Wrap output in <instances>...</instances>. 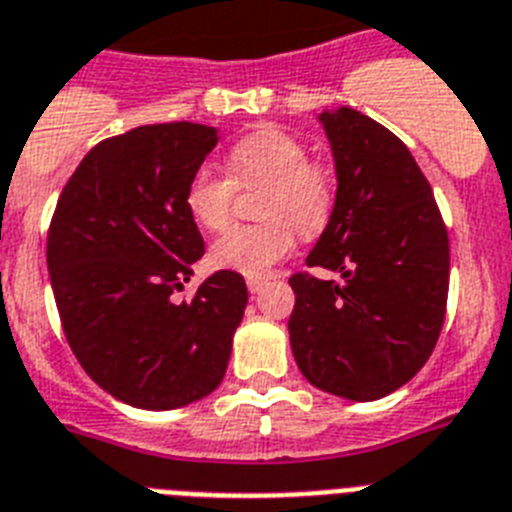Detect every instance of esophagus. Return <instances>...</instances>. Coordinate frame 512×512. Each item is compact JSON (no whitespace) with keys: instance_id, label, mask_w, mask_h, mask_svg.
Returning a JSON list of instances; mask_svg holds the SVG:
<instances>
[{"instance_id":"obj_1","label":"esophagus","mask_w":512,"mask_h":512,"mask_svg":"<svg viewBox=\"0 0 512 512\" xmlns=\"http://www.w3.org/2000/svg\"><path fill=\"white\" fill-rule=\"evenodd\" d=\"M246 285H248V290H251V292H259L261 287L266 285V279L264 277H248Z\"/></svg>"}]
</instances>
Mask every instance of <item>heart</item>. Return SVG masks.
Listing matches in <instances>:
<instances>
[{
	"instance_id": "1",
	"label": "heart",
	"mask_w": 512,
	"mask_h": 512,
	"mask_svg": "<svg viewBox=\"0 0 512 512\" xmlns=\"http://www.w3.org/2000/svg\"><path fill=\"white\" fill-rule=\"evenodd\" d=\"M227 176L199 168L186 183L183 204L204 230L230 222L235 189L264 183L261 222L235 225L209 248V261L227 272L264 274L295 246V230L305 238L326 227L336 199V176L326 160L308 155V144L282 126H261L227 150Z\"/></svg>"
}]
</instances>
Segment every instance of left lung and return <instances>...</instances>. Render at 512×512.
I'll return each instance as SVG.
<instances>
[{
	"label": "left lung",
	"mask_w": 512,
	"mask_h": 512,
	"mask_svg": "<svg viewBox=\"0 0 512 512\" xmlns=\"http://www.w3.org/2000/svg\"><path fill=\"white\" fill-rule=\"evenodd\" d=\"M336 163L329 225L295 272L290 344L310 383L373 401L412 381L438 344L451 248L425 173L393 131L355 108L321 116Z\"/></svg>",
	"instance_id": "1"
}]
</instances>
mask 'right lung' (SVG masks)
I'll use <instances>...</instances> for the list:
<instances>
[{"instance_id": "right-lung-1", "label": "right lung", "mask_w": 512, "mask_h": 512, "mask_svg": "<svg viewBox=\"0 0 512 512\" xmlns=\"http://www.w3.org/2000/svg\"><path fill=\"white\" fill-rule=\"evenodd\" d=\"M217 144L212 126L147 124L82 157L48 225L61 329L85 373L139 409H176L220 386L248 303L238 272L176 300L204 256L183 194Z\"/></svg>"}]
</instances>
